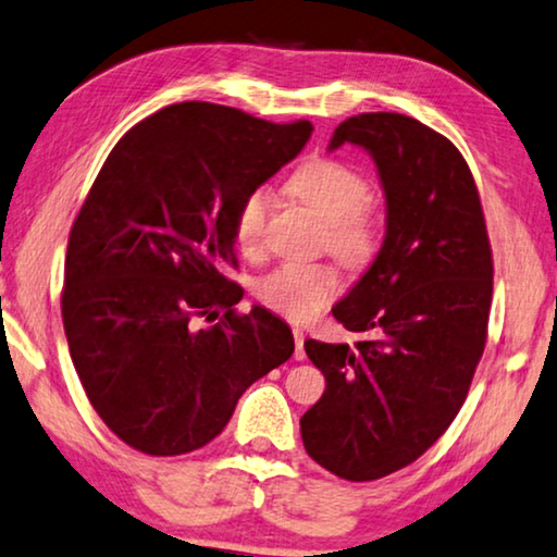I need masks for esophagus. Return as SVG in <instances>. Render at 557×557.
I'll return each instance as SVG.
<instances>
[{"instance_id":"obj_1","label":"esophagus","mask_w":557,"mask_h":557,"mask_svg":"<svg viewBox=\"0 0 557 557\" xmlns=\"http://www.w3.org/2000/svg\"><path fill=\"white\" fill-rule=\"evenodd\" d=\"M294 341H296V354H294V358H296V361H304V358H306V350H304L306 336H304L301 329H294Z\"/></svg>"}]
</instances>
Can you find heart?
Instances as JSON below:
<instances>
[{
	"mask_svg": "<svg viewBox=\"0 0 557 557\" xmlns=\"http://www.w3.org/2000/svg\"><path fill=\"white\" fill-rule=\"evenodd\" d=\"M288 191L308 203L321 219L326 246L348 267H363L379 251L381 221L368 203V178L341 159H311L288 178ZM271 207V191L256 186L238 201L234 242L244 253L261 246ZM338 273L321 261H284L256 284V296L271 311L290 321H308L338 294Z\"/></svg>",
	"mask_w": 557,
	"mask_h": 557,
	"instance_id": "heart-1",
	"label": "heart"
}]
</instances>
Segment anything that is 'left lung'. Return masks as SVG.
Instances as JSON below:
<instances>
[{"label":"left lung","instance_id":"obj_1","mask_svg":"<svg viewBox=\"0 0 557 557\" xmlns=\"http://www.w3.org/2000/svg\"><path fill=\"white\" fill-rule=\"evenodd\" d=\"M371 153L386 191V238L333 306L368 338L304 348L326 379L301 418L304 448L346 481H379L413 463L448 431L487 338L493 251L475 178L446 136L413 116L346 119L329 149Z\"/></svg>","mask_w":557,"mask_h":557}]
</instances>
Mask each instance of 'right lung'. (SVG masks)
Instances as JSON below:
<instances>
[{"label":"right lung","mask_w":557,"mask_h":557,"mask_svg":"<svg viewBox=\"0 0 557 557\" xmlns=\"http://www.w3.org/2000/svg\"><path fill=\"white\" fill-rule=\"evenodd\" d=\"M311 132L182 101L132 126L94 178L66 246L62 321L89 404L126 446H207L242 393L294 354L278 315L236 313L244 290L219 269L236 267L238 201Z\"/></svg>","instance_id":"obj_1"}]
</instances>
